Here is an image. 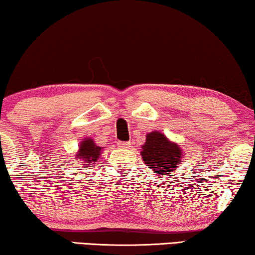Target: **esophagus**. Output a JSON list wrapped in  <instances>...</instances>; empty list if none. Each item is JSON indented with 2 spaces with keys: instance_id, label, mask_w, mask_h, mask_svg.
Returning a JSON list of instances; mask_svg holds the SVG:
<instances>
[{
  "instance_id": "34e87169",
  "label": "esophagus",
  "mask_w": 255,
  "mask_h": 255,
  "mask_svg": "<svg viewBox=\"0 0 255 255\" xmlns=\"http://www.w3.org/2000/svg\"><path fill=\"white\" fill-rule=\"evenodd\" d=\"M119 146L121 147V148L128 149L131 147V142L130 141H122V142H119Z\"/></svg>"
}]
</instances>
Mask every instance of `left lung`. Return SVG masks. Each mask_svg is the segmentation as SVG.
<instances>
[{"mask_svg": "<svg viewBox=\"0 0 255 255\" xmlns=\"http://www.w3.org/2000/svg\"><path fill=\"white\" fill-rule=\"evenodd\" d=\"M141 157L147 167L160 177L172 173L183 162V152L177 142L171 141L160 131L146 134V141L141 146Z\"/></svg>", "mask_w": 255, "mask_h": 255, "instance_id": "1", "label": "left lung"}]
</instances>
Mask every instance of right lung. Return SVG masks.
Wrapping results in <instances>:
<instances>
[{"mask_svg": "<svg viewBox=\"0 0 255 255\" xmlns=\"http://www.w3.org/2000/svg\"><path fill=\"white\" fill-rule=\"evenodd\" d=\"M102 150L103 147L98 146L94 140L88 136L80 142L78 152L75 154V157L78 161H82V164H85V167H90L100 157Z\"/></svg>", "mask_w": 255, "mask_h": 255, "instance_id": "right-lung-1", "label": "right lung"}]
</instances>
